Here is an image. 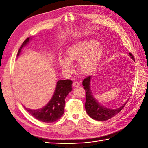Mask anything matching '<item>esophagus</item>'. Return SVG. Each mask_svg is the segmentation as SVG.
I'll list each match as a JSON object with an SVG mask.
<instances>
[{"mask_svg":"<svg viewBox=\"0 0 148 148\" xmlns=\"http://www.w3.org/2000/svg\"><path fill=\"white\" fill-rule=\"evenodd\" d=\"M80 86V84L77 82H74L73 83V86L74 87H78Z\"/></svg>","mask_w":148,"mask_h":148,"instance_id":"esophagus-1","label":"esophagus"}]
</instances>
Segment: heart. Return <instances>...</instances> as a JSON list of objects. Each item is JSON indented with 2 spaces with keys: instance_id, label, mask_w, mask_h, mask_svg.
Returning a JSON list of instances; mask_svg holds the SVG:
<instances>
[{
  "instance_id": "1",
  "label": "heart",
  "mask_w": 148,
  "mask_h": 148,
  "mask_svg": "<svg viewBox=\"0 0 148 148\" xmlns=\"http://www.w3.org/2000/svg\"><path fill=\"white\" fill-rule=\"evenodd\" d=\"M103 46L93 39L82 40L66 49L65 57L59 56L57 62L62 72L70 75L73 71L72 63L77 62L78 70L88 74L95 69L103 52Z\"/></svg>"
}]
</instances>
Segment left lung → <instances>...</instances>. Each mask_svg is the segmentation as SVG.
<instances>
[{"mask_svg":"<svg viewBox=\"0 0 148 148\" xmlns=\"http://www.w3.org/2000/svg\"><path fill=\"white\" fill-rule=\"evenodd\" d=\"M128 55L132 60H135V58L130 52L128 53ZM91 78L92 76H89L84 78L83 81V88L86 91V102L84 104L85 109L88 115L92 119L101 121V122L106 121L114 117L115 115L119 113V112L121 111L127 104L128 100L123 104L118 107H114V108L111 107L110 108V107L102 106L96 99L92 92L91 89Z\"/></svg>","mask_w":148,"mask_h":148,"instance_id":"left-lung-1","label":"left lung"}]
</instances>
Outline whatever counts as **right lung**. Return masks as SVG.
Returning a JSON list of instances; mask_svg holds the SVG:
<instances>
[{
	"mask_svg": "<svg viewBox=\"0 0 148 148\" xmlns=\"http://www.w3.org/2000/svg\"><path fill=\"white\" fill-rule=\"evenodd\" d=\"M31 40H32V38H28L21 44L18 51L17 57L20 55L22 48L27 46ZM72 81L70 79L59 80L57 82L51 99L41 108L31 109L25 106H23L29 114L39 121L46 123L55 122L59 120L64 113L65 98L72 90Z\"/></svg>",
	"mask_w": 148,
	"mask_h": 148,
	"instance_id": "add662e5",
	"label": "right lung"
}]
</instances>
